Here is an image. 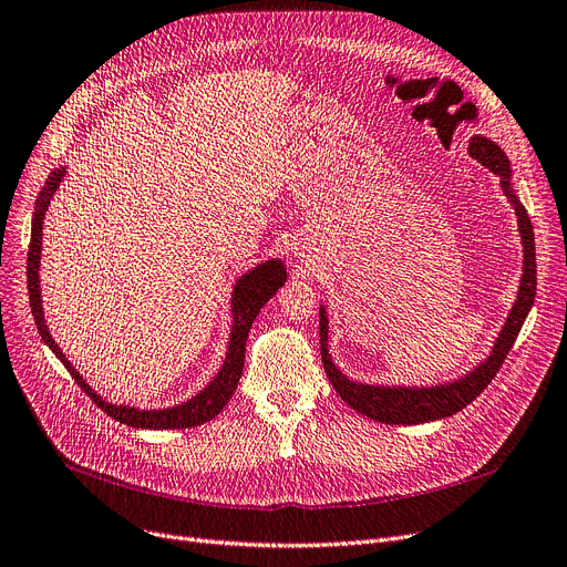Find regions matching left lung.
I'll list each match as a JSON object with an SVG mask.
<instances>
[{
  "mask_svg": "<svg viewBox=\"0 0 567 567\" xmlns=\"http://www.w3.org/2000/svg\"><path fill=\"white\" fill-rule=\"evenodd\" d=\"M470 155L474 161H480L484 167H488L493 174L501 176V184L509 195V202L514 205V212L518 216V230L520 237H524V277H520V288H518V300L514 302L509 319L497 337L495 349L484 360L482 365L474 370L470 377L449 383V386H435V389H383V386H365V383H355L349 381L342 372H339L328 353V321H326V311L321 309V360H323V370L332 383V389L339 393L349 406L362 416L374 419L379 423H427V421H437L444 416H451L461 412L463 406H467L472 400H477V395L488 386L493 377L501 372L503 362L507 353L512 351L516 337L520 332V326H524L526 316L535 302V290H537V262H535V233H533V223L528 218L526 207L520 205L516 195L509 190V163L507 155L497 148L493 142L484 137H474L470 144Z\"/></svg>",
  "mask_w": 567,
  "mask_h": 567,
  "instance_id": "8db88e82",
  "label": "left lung"
}]
</instances>
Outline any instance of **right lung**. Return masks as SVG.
Here are the masks:
<instances>
[{"label": "right lung", "instance_id": "obj_1", "mask_svg": "<svg viewBox=\"0 0 567 567\" xmlns=\"http://www.w3.org/2000/svg\"><path fill=\"white\" fill-rule=\"evenodd\" d=\"M64 169H55L47 186L41 188L39 199H37V209H34V218H32V237H30V248H28V290H30V307H32V316L37 330L41 334L43 342L49 344V349L62 360V365L66 368V372L72 374V379L79 383L81 391L93 400L102 412H106L111 419H116L125 425L132 427H153V430H172V427H195L212 421L214 416L220 414V410L228 400L233 398L239 377H241V368H244V351H246V337L248 330H251L258 311L262 309V305L275 296V292L284 286L286 281V269L279 260H269L258 265L256 269L248 271L239 279V284L235 286V298H233V309H235V326H233V334H230V349H228V358H225L220 372L216 374V379L209 383V386L197 393L193 400L172 406V410H153V412H142L137 406H123V404H109L104 402L87 383L81 379V374L72 368V362L64 358V353L60 351V347L53 342V337L47 330V323H43V311H41V300H39V256H41V223L43 216H47V209L51 205V197L55 193V188L60 186Z\"/></svg>", "mask_w": 567, "mask_h": 567}]
</instances>
